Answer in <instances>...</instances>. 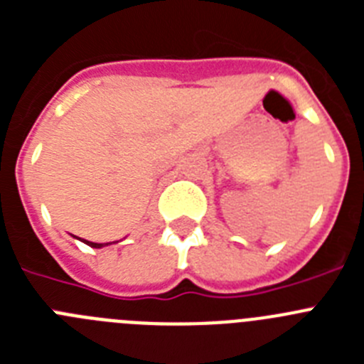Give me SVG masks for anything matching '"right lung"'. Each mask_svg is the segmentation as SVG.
<instances>
[{
  "mask_svg": "<svg viewBox=\"0 0 364 364\" xmlns=\"http://www.w3.org/2000/svg\"><path fill=\"white\" fill-rule=\"evenodd\" d=\"M83 240V239H82ZM83 242L87 244V246H91V247H104L107 246V244H98V242H89V240H83Z\"/></svg>",
  "mask_w": 364,
  "mask_h": 364,
  "instance_id": "1",
  "label": "right lung"
}]
</instances>
